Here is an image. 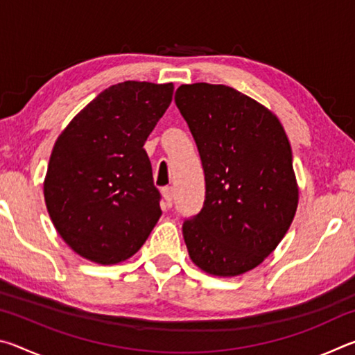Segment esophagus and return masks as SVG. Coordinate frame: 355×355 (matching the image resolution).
I'll use <instances>...</instances> for the list:
<instances>
[{
  "instance_id": "obj_1",
  "label": "esophagus",
  "mask_w": 355,
  "mask_h": 355,
  "mask_svg": "<svg viewBox=\"0 0 355 355\" xmlns=\"http://www.w3.org/2000/svg\"><path fill=\"white\" fill-rule=\"evenodd\" d=\"M161 191H163V197L166 200V205L172 207V203H173V188H172V186H166V188H163Z\"/></svg>"
}]
</instances>
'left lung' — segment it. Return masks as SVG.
<instances>
[{"mask_svg":"<svg viewBox=\"0 0 355 355\" xmlns=\"http://www.w3.org/2000/svg\"><path fill=\"white\" fill-rule=\"evenodd\" d=\"M175 103L205 173V202L183 222L191 260L233 277L257 268L290 228L299 200L291 146L274 114L224 84H183Z\"/></svg>","mask_w":355,"mask_h":355,"instance_id":"1","label":"left lung"}]
</instances>
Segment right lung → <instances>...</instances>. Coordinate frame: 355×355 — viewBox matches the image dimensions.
I'll use <instances>...</instances> for the list:
<instances>
[{
    "mask_svg": "<svg viewBox=\"0 0 355 355\" xmlns=\"http://www.w3.org/2000/svg\"><path fill=\"white\" fill-rule=\"evenodd\" d=\"M172 94V83L114 84L58 137L45 203L59 235L83 258L100 264L127 260L158 222L161 194L144 144Z\"/></svg>",
    "mask_w": 355,
    "mask_h": 355,
    "instance_id": "1",
    "label": "right lung"
}]
</instances>
